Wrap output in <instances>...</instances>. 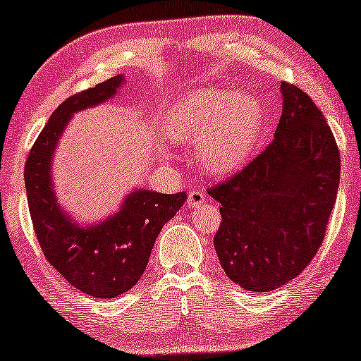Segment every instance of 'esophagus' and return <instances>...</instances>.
<instances>
[{
    "label": "esophagus",
    "instance_id": "1",
    "mask_svg": "<svg viewBox=\"0 0 361 361\" xmlns=\"http://www.w3.org/2000/svg\"><path fill=\"white\" fill-rule=\"evenodd\" d=\"M202 202H206V196H204L202 191L192 190L190 195H188V207H199Z\"/></svg>",
    "mask_w": 361,
    "mask_h": 361
}]
</instances>
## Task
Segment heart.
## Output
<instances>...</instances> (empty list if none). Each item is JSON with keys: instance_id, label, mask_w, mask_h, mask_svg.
<instances>
[{"instance_id": "1", "label": "heart", "mask_w": 361, "mask_h": 361, "mask_svg": "<svg viewBox=\"0 0 361 361\" xmlns=\"http://www.w3.org/2000/svg\"><path fill=\"white\" fill-rule=\"evenodd\" d=\"M264 128L255 95L199 87L166 111L162 133L173 144H197V164L209 175H232L248 164Z\"/></svg>"}]
</instances>
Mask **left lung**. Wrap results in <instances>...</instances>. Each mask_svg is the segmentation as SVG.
I'll list each match as a JSON object with an SVG mask.
<instances>
[{"instance_id": "8db88e82", "label": "left lung", "mask_w": 361, "mask_h": 361, "mask_svg": "<svg viewBox=\"0 0 361 361\" xmlns=\"http://www.w3.org/2000/svg\"><path fill=\"white\" fill-rule=\"evenodd\" d=\"M282 115L266 150L209 196L222 204L214 248L228 279L272 292L310 264L324 240L341 180L329 125L311 97L282 82Z\"/></svg>"}]
</instances>
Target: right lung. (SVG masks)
Here are the masks:
<instances>
[{"label": "right lung", "instance_id": "obj_1", "mask_svg": "<svg viewBox=\"0 0 361 361\" xmlns=\"http://www.w3.org/2000/svg\"><path fill=\"white\" fill-rule=\"evenodd\" d=\"M123 82L118 74L64 100L32 146L24 170L29 212L47 261L79 292L102 300L137 283L160 230L186 201V192L134 190L120 211L89 227H80L58 204L51 164L69 118L111 99Z\"/></svg>", "mask_w": 361, "mask_h": 361}]
</instances>
